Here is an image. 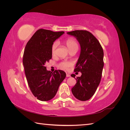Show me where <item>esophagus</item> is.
<instances>
[{"mask_svg": "<svg viewBox=\"0 0 130 130\" xmlns=\"http://www.w3.org/2000/svg\"><path fill=\"white\" fill-rule=\"evenodd\" d=\"M70 75L69 74H66V77H70Z\"/></svg>", "mask_w": 130, "mask_h": 130, "instance_id": "obj_1", "label": "esophagus"}]
</instances>
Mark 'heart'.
<instances>
[{"instance_id":"obj_1","label":"heart","mask_w":130,"mask_h":130,"mask_svg":"<svg viewBox=\"0 0 130 130\" xmlns=\"http://www.w3.org/2000/svg\"><path fill=\"white\" fill-rule=\"evenodd\" d=\"M65 43L67 46V48L70 51H71L75 49H78L77 43L73 38H68L67 40L65 41ZM57 46H58V43L57 42H55L53 43V44H52V50H51L53 55H54L55 54L56 49L57 48ZM72 66V62H67V61L62 62L60 64H59V67H60V68L62 69H67L68 68H69L70 67H71Z\"/></svg>"}]
</instances>
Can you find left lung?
Listing matches in <instances>:
<instances>
[{
  "label": "left lung",
  "instance_id": "8db88e82",
  "mask_svg": "<svg viewBox=\"0 0 130 130\" xmlns=\"http://www.w3.org/2000/svg\"><path fill=\"white\" fill-rule=\"evenodd\" d=\"M79 42L81 52L74 72H80L76 83L72 89V93L81 101L89 100L95 93L101 81L104 67V51L94 35L86 30L68 32ZM73 77L75 75L72 74Z\"/></svg>",
  "mask_w": 130,
  "mask_h": 130
}]
</instances>
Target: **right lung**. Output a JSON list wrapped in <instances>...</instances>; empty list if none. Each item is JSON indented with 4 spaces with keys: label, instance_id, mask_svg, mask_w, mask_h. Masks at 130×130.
Here are the masks:
<instances>
[{
    "label": "right lung",
    "instance_id": "obj_1",
    "mask_svg": "<svg viewBox=\"0 0 130 130\" xmlns=\"http://www.w3.org/2000/svg\"><path fill=\"white\" fill-rule=\"evenodd\" d=\"M64 33L39 29L25 46L23 59L25 76L31 92L39 100L52 99L66 76L63 70H56L52 73L45 66L52 57L53 43Z\"/></svg>",
    "mask_w": 130,
    "mask_h": 130
}]
</instances>
